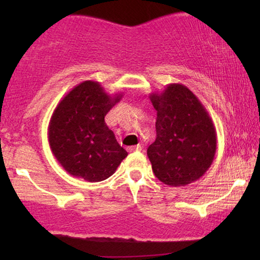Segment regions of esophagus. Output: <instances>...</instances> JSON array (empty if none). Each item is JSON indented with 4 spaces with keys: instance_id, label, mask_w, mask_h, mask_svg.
I'll return each instance as SVG.
<instances>
[{
    "instance_id": "1",
    "label": "esophagus",
    "mask_w": 260,
    "mask_h": 260,
    "mask_svg": "<svg viewBox=\"0 0 260 260\" xmlns=\"http://www.w3.org/2000/svg\"><path fill=\"white\" fill-rule=\"evenodd\" d=\"M140 150H142V147H141V145H133V147H129V148H127V151H129V152L140 151Z\"/></svg>"
}]
</instances>
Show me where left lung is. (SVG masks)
<instances>
[{"label":"left lung","instance_id":"left-lung-1","mask_svg":"<svg viewBox=\"0 0 260 260\" xmlns=\"http://www.w3.org/2000/svg\"><path fill=\"white\" fill-rule=\"evenodd\" d=\"M149 98L157 111L156 140L147 149L152 172L170 187L195 182L215 156L216 131L211 116L182 84L167 85Z\"/></svg>","mask_w":260,"mask_h":260}]
</instances>
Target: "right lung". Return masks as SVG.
<instances>
[{
  "mask_svg": "<svg viewBox=\"0 0 260 260\" xmlns=\"http://www.w3.org/2000/svg\"><path fill=\"white\" fill-rule=\"evenodd\" d=\"M123 97L109 94L98 81L74 86L56 105L48 124L52 154L70 175L101 182L127 156L105 123V116Z\"/></svg>",
  "mask_w": 260,
  "mask_h": 260,
  "instance_id": "add662e5",
  "label": "right lung"
}]
</instances>
